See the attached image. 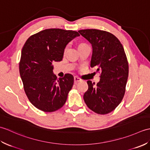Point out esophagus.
<instances>
[{
    "label": "esophagus",
    "instance_id": "34e87169",
    "mask_svg": "<svg viewBox=\"0 0 150 150\" xmlns=\"http://www.w3.org/2000/svg\"><path fill=\"white\" fill-rule=\"evenodd\" d=\"M74 81H75V83H77L78 82L82 81V79L79 78L78 77H77V76H75V77H74Z\"/></svg>",
    "mask_w": 150,
    "mask_h": 150
}]
</instances>
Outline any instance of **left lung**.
<instances>
[{
  "label": "left lung",
  "mask_w": 150,
  "mask_h": 150,
  "mask_svg": "<svg viewBox=\"0 0 150 150\" xmlns=\"http://www.w3.org/2000/svg\"><path fill=\"white\" fill-rule=\"evenodd\" d=\"M79 32L91 44L90 66L100 73L96 87L91 81H87L84 102L98 114L110 113L120 103L125 93L129 68L124 47L115 36L107 31L88 29Z\"/></svg>",
  "instance_id": "1"
}]
</instances>
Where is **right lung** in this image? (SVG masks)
I'll list each match as a JSON object with an SVG mask.
<instances>
[{
	"instance_id": "add662e5",
	"label": "right lung",
	"mask_w": 150,
	"mask_h": 150,
	"mask_svg": "<svg viewBox=\"0 0 150 150\" xmlns=\"http://www.w3.org/2000/svg\"><path fill=\"white\" fill-rule=\"evenodd\" d=\"M79 36L75 31L46 29L28 38L22 47L20 75L28 99L40 110L53 112L65 104L74 79L69 73L57 79L52 63L61 61L67 44Z\"/></svg>"
}]
</instances>
